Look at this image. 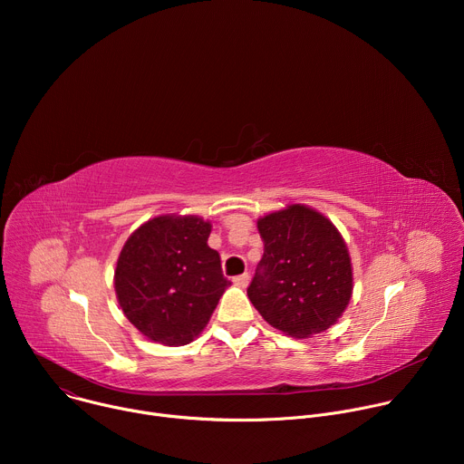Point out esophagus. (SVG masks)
<instances>
[{
	"instance_id": "esophagus-1",
	"label": "esophagus",
	"mask_w": 464,
	"mask_h": 464,
	"mask_svg": "<svg viewBox=\"0 0 464 464\" xmlns=\"http://www.w3.org/2000/svg\"><path fill=\"white\" fill-rule=\"evenodd\" d=\"M233 281H235V285H237V286H240V288H246V286H247V283H249V274H242V276H237Z\"/></svg>"
}]
</instances>
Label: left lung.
Masks as SVG:
<instances>
[{
    "label": "left lung",
    "instance_id": "obj_1",
    "mask_svg": "<svg viewBox=\"0 0 464 464\" xmlns=\"http://www.w3.org/2000/svg\"><path fill=\"white\" fill-rule=\"evenodd\" d=\"M264 255L247 297L272 326L310 338L333 326L353 295V266L340 231L321 213L294 204L256 222Z\"/></svg>",
    "mask_w": 464,
    "mask_h": 464
}]
</instances>
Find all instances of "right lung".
Wrapping results in <instances>:
<instances>
[{
  "label": "right lung",
  "mask_w": 464,
  "mask_h": 464,
  "mask_svg": "<svg viewBox=\"0 0 464 464\" xmlns=\"http://www.w3.org/2000/svg\"><path fill=\"white\" fill-rule=\"evenodd\" d=\"M211 224L200 217H156L130 235L115 268L119 304L143 336L167 345L202 333L231 285L218 251L208 246Z\"/></svg>",
  "instance_id": "add662e5"
}]
</instances>
